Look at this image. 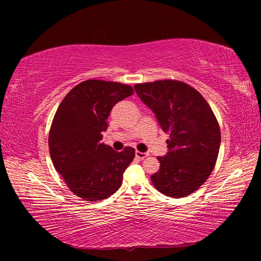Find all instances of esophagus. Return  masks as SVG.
Returning a JSON list of instances; mask_svg holds the SVG:
<instances>
[{
  "label": "esophagus",
  "mask_w": 261,
  "mask_h": 261,
  "mask_svg": "<svg viewBox=\"0 0 261 261\" xmlns=\"http://www.w3.org/2000/svg\"><path fill=\"white\" fill-rule=\"evenodd\" d=\"M136 156L138 158V159H140V160H144L145 158L148 156V154H147V153H143V152H138V151H137V152H136Z\"/></svg>",
  "instance_id": "esophagus-1"
}]
</instances>
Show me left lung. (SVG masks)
Listing matches in <instances>:
<instances>
[{"label":"left lung","mask_w":261,"mask_h":261,"mask_svg":"<svg viewBox=\"0 0 261 261\" xmlns=\"http://www.w3.org/2000/svg\"><path fill=\"white\" fill-rule=\"evenodd\" d=\"M134 87L169 134L168 153L158 156L160 169L151 176L153 185L168 197L189 196L206 182L219 155L221 132L213 110L183 82L165 79Z\"/></svg>","instance_id":"1"}]
</instances>
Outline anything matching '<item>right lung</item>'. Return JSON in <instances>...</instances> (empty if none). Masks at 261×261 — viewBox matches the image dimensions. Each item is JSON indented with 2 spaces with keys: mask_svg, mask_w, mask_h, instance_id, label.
Returning <instances> with one entry per match:
<instances>
[{
  "mask_svg": "<svg viewBox=\"0 0 261 261\" xmlns=\"http://www.w3.org/2000/svg\"><path fill=\"white\" fill-rule=\"evenodd\" d=\"M132 94L130 85L90 79L74 86L56 110L48 138L53 165L84 200H102L116 192L134 160L135 148L116 152L101 143L110 110Z\"/></svg>",
  "mask_w": 261,
  "mask_h": 261,
  "instance_id": "add662e5",
  "label": "right lung"
}]
</instances>
